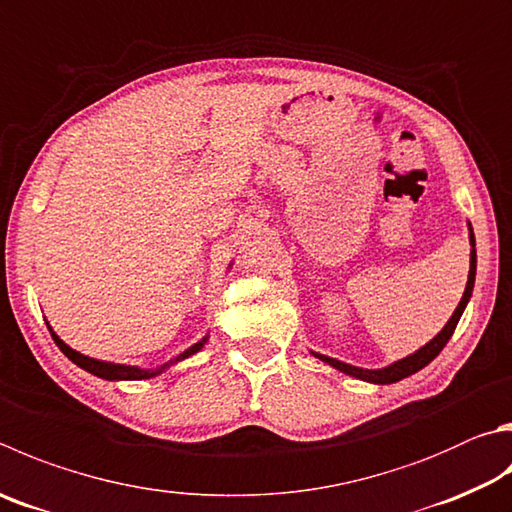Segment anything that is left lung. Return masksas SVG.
Instances as JSON below:
<instances>
[{
  "mask_svg": "<svg viewBox=\"0 0 512 512\" xmlns=\"http://www.w3.org/2000/svg\"><path fill=\"white\" fill-rule=\"evenodd\" d=\"M468 239H470V271H468V284H466V291H463V297L457 309L450 315V320L445 322V327L436 333V336L425 342L421 349H416L410 356H405L401 360H394L392 365L387 367H380V369H365V367H356V365H349V362H342L338 358H331V356H324V353L318 351H311L315 358H320L322 362H327L333 369L342 371V374L353 376L358 380H365V383L371 385H392L398 383V380H403L407 376L416 374V371H421L425 365H430V362L439 356L443 351V347L448 345V340L452 338L454 329H457V324L461 320L463 311H466V306L472 297V288H475V277H477V244H475V232H472V224L468 221Z\"/></svg>",
  "mask_w": 512,
  "mask_h": 512,
  "instance_id": "left-lung-1",
  "label": "left lung"
}]
</instances>
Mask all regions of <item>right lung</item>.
Listing matches in <instances>:
<instances>
[{
	"label": "right lung",
	"mask_w": 512,
	"mask_h": 512,
	"mask_svg": "<svg viewBox=\"0 0 512 512\" xmlns=\"http://www.w3.org/2000/svg\"><path fill=\"white\" fill-rule=\"evenodd\" d=\"M230 268H232V262L228 264V271H230ZM46 327H49L51 338H53L55 345L60 347V351L73 362V365H78L80 369H85V371H89V374H94V376H98V378H102V380H114V383H118V380H147V378L161 376V374H165L167 369L174 367L176 362H181V360H185V358L194 356V353H199V351L203 349V345H206V342H208V338H210V333H206V336H203L199 342H194L192 347L181 351L179 356H174V358H170L167 362H163V365L150 369V367L123 365V362H109V360H98V358L85 356V353L71 349V347L67 345V342H64V340L58 336V333L53 331V327H51L49 322H46Z\"/></svg>",
	"instance_id": "1"
}]
</instances>
